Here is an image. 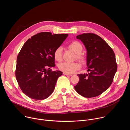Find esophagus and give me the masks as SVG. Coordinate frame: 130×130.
Listing matches in <instances>:
<instances>
[{"mask_svg": "<svg viewBox=\"0 0 130 130\" xmlns=\"http://www.w3.org/2000/svg\"><path fill=\"white\" fill-rule=\"evenodd\" d=\"M63 74L64 75H67V76H72L71 74H69V73H67L65 72H63Z\"/></svg>", "mask_w": 130, "mask_h": 130, "instance_id": "obj_1", "label": "esophagus"}]
</instances>
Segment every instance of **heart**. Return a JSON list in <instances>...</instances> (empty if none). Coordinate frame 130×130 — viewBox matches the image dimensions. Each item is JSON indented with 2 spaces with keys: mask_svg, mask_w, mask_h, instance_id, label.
<instances>
[{
  "mask_svg": "<svg viewBox=\"0 0 130 130\" xmlns=\"http://www.w3.org/2000/svg\"><path fill=\"white\" fill-rule=\"evenodd\" d=\"M67 47L69 49L72 50L76 54V59L82 63H84L86 60L85 55L82 53L83 50V45L78 41H74L69 43ZM62 48L58 47L55 49L53 52L54 59L57 61L60 62L62 60ZM81 67L80 64L77 62H63L58 65L59 69L65 73L71 74L75 73L77 70H79Z\"/></svg>",
  "mask_w": 130,
  "mask_h": 130,
  "instance_id": "obj_1",
  "label": "heart"
}]
</instances>
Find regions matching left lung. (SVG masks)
<instances>
[{
	"label": "left lung",
	"instance_id": "left-lung-1",
	"mask_svg": "<svg viewBox=\"0 0 130 130\" xmlns=\"http://www.w3.org/2000/svg\"><path fill=\"white\" fill-rule=\"evenodd\" d=\"M87 50L86 73L78 74L79 81L74 87L80 95L86 98L98 96L112 84L117 69L115 53L101 37L87 33L77 36Z\"/></svg>",
	"mask_w": 130,
	"mask_h": 130
}]
</instances>
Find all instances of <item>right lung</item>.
Masks as SVG:
<instances>
[{"label": "right lung", "mask_w": 130, "mask_h": 130, "mask_svg": "<svg viewBox=\"0 0 130 130\" xmlns=\"http://www.w3.org/2000/svg\"><path fill=\"white\" fill-rule=\"evenodd\" d=\"M67 34L39 33L29 39L17 58L15 76L21 90L29 98L43 100L51 95L60 71L50 68L55 66L53 52L68 36Z\"/></svg>", "instance_id": "obj_1"}]
</instances>
